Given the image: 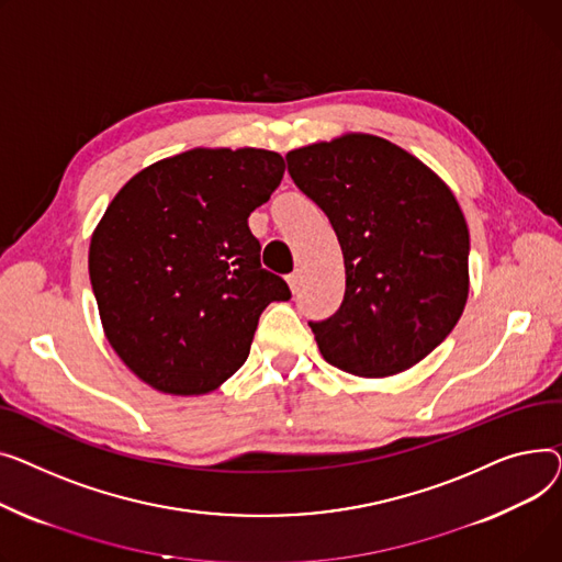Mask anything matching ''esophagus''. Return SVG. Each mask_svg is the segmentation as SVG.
Wrapping results in <instances>:
<instances>
[{
  "label": "esophagus",
  "instance_id": "esophagus-1",
  "mask_svg": "<svg viewBox=\"0 0 562 562\" xmlns=\"http://www.w3.org/2000/svg\"><path fill=\"white\" fill-rule=\"evenodd\" d=\"M288 285H290L292 294L300 292V285H302V272H292V274H288Z\"/></svg>",
  "mask_w": 562,
  "mask_h": 562
}]
</instances>
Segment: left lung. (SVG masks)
Segmentation results:
<instances>
[{
    "label": "left lung",
    "instance_id": "left-lung-1",
    "mask_svg": "<svg viewBox=\"0 0 562 562\" xmlns=\"http://www.w3.org/2000/svg\"><path fill=\"white\" fill-rule=\"evenodd\" d=\"M288 172L331 222L345 300L311 322L338 370L383 379L431 353L470 294V231L449 186L394 143L345 134L285 156Z\"/></svg>",
    "mask_w": 562,
    "mask_h": 562
}]
</instances>
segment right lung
Here are the masks:
<instances>
[{"mask_svg": "<svg viewBox=\"0 0 562 562\" xmlns=\"http://www.w3.org/2000/svg\"><path fill=\"white\" fill-rule=\"evenodd\" d=\"M285 172L268 149L196 147L131 177L90 238L106 340L158 392L196 397L234 376L260 313L290 300L260 268L247 217Z\"/></svg>", "mask_w": 562, "mask_h": 562, "instance_id": "right-lung-1", "label": "right lung"}]
</instances>
